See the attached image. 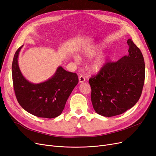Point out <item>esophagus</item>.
Here are the masks:
<instances>
[{
	"instance_id": "34e87169",
	"label": "esophagus",
	"mask_w": 156,
	"mask_h": 156,
	"mask_svg": "<svg viewBox=\"0 0 156 156\" xmlns=\"http://www.w3.org/2000/svg\"><path fill=\"white\" fill-rule=\"evenodd\" d=\"M79 83H82L85 82L86 79H85L84 77H83V76H80V77H79Z\"/></svg>"
}]
</instances>
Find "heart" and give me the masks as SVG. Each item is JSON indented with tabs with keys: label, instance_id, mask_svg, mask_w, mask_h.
Masks as SVG:
<instances>
[{
	"label": "heart",
	"instance_id": "b5f03b06",
	"mask_svg": "<svg viewBox=\"0 0 156 156\" xmlns=\"http://www.w3.org/2000/svg\"><path fill=\"white\" fill-rule=\"evenodd\" d=\"M103 46L100 44L88 46L83 50L82 54L87 58H92L101 53L103 51ZM74 58L76 60L79 59V57L77 55L75 56ZM107 60H108V57L106 55H101L95 58L94 60L90 62L89 65L90 69L92 72L96 73H99L105 67Z\"/></svg>",
	"mask_w": 156,
	"mask_h": 156
}]
</instances>
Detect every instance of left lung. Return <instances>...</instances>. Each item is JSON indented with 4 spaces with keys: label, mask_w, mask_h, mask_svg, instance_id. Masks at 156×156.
<instances>
[{
    "label": "left lung",
    "mask_w": 156,
    "mask_h": 156,
    "mask_svg": "<svg viewBox=\"0 0 156 156\" xmlns=\"http://www.w3.org/2000/svg\"><path fill=\"white\" fill-rule=\"evenodd\" d=\"M128 55L89 79L94 110L105 117L120 115L130 109L140 98L145 77V65L141 50L131 39Z\"/></svg>",
    "instance_id": "left-lung-1"
}]
</instances>
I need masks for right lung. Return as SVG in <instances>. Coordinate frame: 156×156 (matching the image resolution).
Listing matches in <instances>:
<instances>
[{
  "label": "right lung",
  "mask_w": 156,
  "mask_h": 156,
  "mask_svg": "<svg viewBox=\"0 0 156 156\" xmlns=\"http://www.w3.org/2000/svg\"><path fill=\"white\" fill-rule=\"evenodd\" d=\"M23 46L15 52L12 63L13 87L19 103L26 112L37 117L51 119L60 115L69 95L78 84L77 75L59 66L45 81L30 82L24 77L18 63Z\"/></svg>",
  "instance_id": "1"
}]
</instances>
